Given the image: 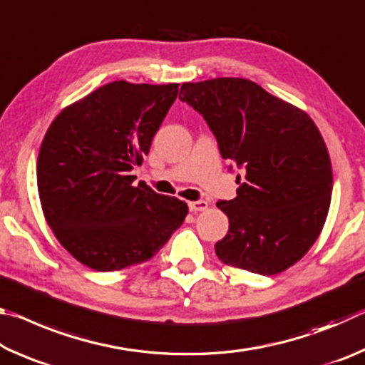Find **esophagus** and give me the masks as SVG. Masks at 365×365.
<instances>
[{"mask_svg":"<svg viewBox=\"0 0 365 365\" xmlns=\"http://www.w3.org/2000/svg\"><path fill=\"white\" fill-rule=\"evenodd\" d=\"M188 209L191 212H200V211H206L207 209V201L197 200V201H190L188 202Z\"/></svg>","mask_w":365,"mask_h":365,"instance_id":"obj_1","label":"esophagus"}]
</instances>
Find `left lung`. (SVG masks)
Listing matches in <instances>:
<instances>
[{
  "instance_id": "8db88e82",
  "label": "left lung",
  "mask_w": 365,
  "mask_h": 365,
  "mask_svg": "<svg viewBox=\"0 0 365 365\" xmlns=\"http://www.w3.org/2000/svg\"><path fill=\"white\" fill-rule=\"evenodd\" d=\"M178 98L205 117L222 158L242 174L237 197L217 202L228 232L215 255L259 275L292 267L316 243L330 207L331 163L316 123L246 78L183 83Z\"/></svg>"
}]
</instances>
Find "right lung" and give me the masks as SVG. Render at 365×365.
Returning a JSON list of instances; mask_svg holds the SVG:
<instances>
[{
    "label": "right lung",
    "mask_w": 365,
    "mask_h": 365,
    "mask_svg": "<svg viewBox=\"0 0 365 365\" xmlns=\"http://www.w3.org/2000/svg\"><path fill=\"white\" fill-rule=\"evenodd\" d=\"M178 95V85L119 80L67 106L49 125L36 163L43 212L59 243L90 269L151 259L188 214L130 175Z\"/></svg>",
    "instance_id": "add662e5"
}]
</instances>
